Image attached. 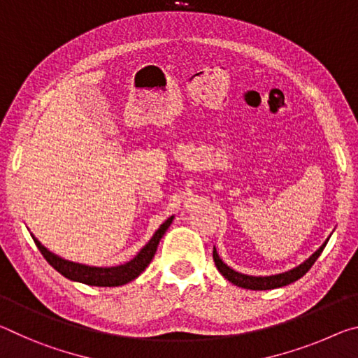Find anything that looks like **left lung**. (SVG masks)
Listing matches in <instances>:
<instances>
[{
    "mask_svg": "<svg viewBox=\"0 0 358 358\" xmlns=\"http://www.w3.org/2000/svg\"><path fill=\"white\" fill-rule=\"evenodd\" d=\"M328 243L327 241L320 245V248L314 252V254L309 257V259L301 263L300 266H296L294 269H290V271L287 273H280V274H274V276H265V278H255V276H248V274H241L238 271H234L230 266H227L224 262L220 260V257L217 254V250H213V259L215 262V266H217L219 273L224 276L225 279L230 280L231 284L238 285V287H243V289H249V290H271V289H278V287H284V285H289L292 282H295L300 278H303L304 274H306L311 266L315 263V260L319 259V255L322 254V250L325 249V245Z\"/></svg>",
    "mask_w": 358,
    "mask_h": 358,
    "instance_id": "8db88e82",
    "label": "left lung"
}]
</instances>
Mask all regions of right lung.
Returning <instances> with one entry per match:
<instances>
[{
  "instance_id": "right-lung-1",
  "label": "right lung",
  "mask_w": 358,
  "mask_h": 358,
  "mask_svg": "<svg viewBox=\"0 0 358 358\" xmlns=\"http://www.w3.org/2000/svg\"><path fill=\"white\" fill-rule=\"evenodd\" d=\"M171 222H173V217H169L166 222H163L160 228L155 231L154 236H152L150 241L139 250V254L134 257L133 260L125 263V265L110 266V268L87 266V265H80V263L68 262L62 259V257L52 254L50 250H47L34 236H33V241L38 245V249L41 254H43L44 259L49 262V265L54 266L58 273L63 274L64 278L76 280V282L87 284V285L117 287L136 279L139 274L148 268L152 259H154L158 243H160L163 234H165V231L168 230V227L171 225Z\"/></svg>"
}]
</instances>
